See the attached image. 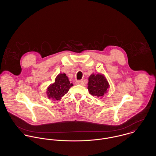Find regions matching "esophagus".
Returning <instances> with one entry per match:
<instances>
[{
    "label": "esophagus",
    "mask_w": 156,
    "mask_h": 156,
    "mask_svg": "<svg viewBox=\"0 0 156 156\" xmlns=\"http://www.w3.org/2000/svg\"><path fill=\"white\" fill-rule=\"evenodd\" d=\"M76 85H83L84 82L82 80H77L76 82Z\"/></svg>",
    "instance_id": "esophagus-1"
}]
</instances>
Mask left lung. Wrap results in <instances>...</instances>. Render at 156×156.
Segmentation results:
<instances>
[{
    "label": "left lung",
    "instance_id": "8db88e82",
    "mask_svg": "<svg viewBox=\"0 0 156 156\" xmlns=\"http://www.w3.org/2000/svg\"><path fill=\"white\" fill-rule=\"evenodd\" d=\"M88 89L94 96L101 97L107 92L109 84L105 76L102 74H91L89 77Z\"/></svg>",
    "mask_w": 156,
    "mask_h": 156
}]
</instances>
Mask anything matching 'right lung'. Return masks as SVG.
Wrapping results in <instances>:
<instances>
[{"label":"right lung","instance_id":"add662e5","mask_svg":"<svg viewBox=\"0 0 156 156\" xmlns=\"http://www.w3.org/2000/svg\"><path fill=\"white\" fill-rule=\"evenodd\" d=\"M73 85V84L69 82L65 73L59 74L56 77L55 83L48 87L47 91V96L52 100H59L67 94Z\"/></svg>","mask_w":156,"mask_h":156}]
</instances>
